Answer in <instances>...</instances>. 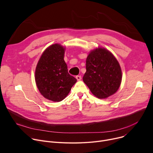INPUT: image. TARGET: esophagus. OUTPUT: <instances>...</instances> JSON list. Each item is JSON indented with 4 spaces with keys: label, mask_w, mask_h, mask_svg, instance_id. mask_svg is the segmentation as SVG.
I'll return each mask as SVG.
<instances>
[{
    "label": "esophagus",
    "mask_w": 153,
    "mask_h": 153,
    "mask_svg": "<svg viewBox=\"0 0 153 153\" xmlns=\"http://www.w3.org/2000/svg\"><path fill=\"white\" fill-rule=\"evenodd\" d=\"M76 78L77 79V80H80L81 79H82V77H81V76H77L76 77Z\"/></svg>",
    "instance_id": "obj_1"
}]
</instances>
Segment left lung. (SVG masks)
<instances>
[{"mask_svg": "<svg viewBox=\"0 0 153 153\" xmlns=\"http://www.w3.org/2000/svg\"><path fill=\"white\" fill-rule=\"evenodd\" d=\"M83 80L91 92L99 99L114 94L119 88L122 70L114 55L104 48L90 51L86 60Z\"/></svg>", "mask_w": 153, "mask_h": 153, "instance_id": "8db88e82", "label": "left lung"}]
</instances>
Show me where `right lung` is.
Here are the masks:
<instances>
[{
	"label": "right lung",
	"mask_w": 153,
	"mask_h": 153,
	"mask_svg": "<svg viewBox=\"0 0 153 153\" xmlns=\"http://www.w3.org/2000/svg\"><path fill=\"white\" fill-rule=\"evenodd\" d=\"M65 50L58 43L50 46L42 53L36 68L35 80L39 91L53 102L63 100L77 82L68 72L63 59Z\"/></svg>",
	"instance_id": "1"
}]
</instances>
